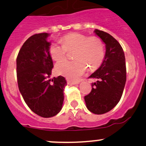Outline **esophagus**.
Listing matches in <instances>:
<instances>
[{
  "label": "esophagus",
  "mask_w": 146,
  "mask_h": 146,
  "mask_svg": "<svg viewBox=\"0 0 146 146\" xmlns=\"http://www.w3.org/2000/svg\"><path fill=\"white\" fill-rule=\"evenodd\" d=\"M67 83L68 84H70V85H73V84H79L80 82H75V81H70V80H68L67 81Z\"/></svg>",
  "instance_id": "34e87169"
}]
</instances>
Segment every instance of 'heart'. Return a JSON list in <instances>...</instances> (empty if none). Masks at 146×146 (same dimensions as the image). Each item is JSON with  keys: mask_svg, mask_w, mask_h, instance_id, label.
I'll return each instance as SVG.
<instances>
[{"mask_svg": "<svg viewBox=\"0 0 146 146\" xmlns=\"http://www.w3.org/2000/svg\"><path fill=\"white\" fill-rule=\"evenodd\" d=\"M62 43L50 45L49 52L55 61L65 58L67 52L74 50L75 61L62 60L55 65L59 75L76 80L85 73L88 66L93 70L98 68L105 58L103 42L98 36H89L80 33H70L62 39Z\"/></svg>", "mask_w": 146, "mask_h": 146, "instance_id": "heart-1", "label": "heart"}]
</instances>
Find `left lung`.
Listing matches in <instances>:
<instances>
[{"instance_id": "left-lung-1", "label": "left lung", "mask_w": 146, "mask_h": 146, "mask_svg": "<svg viewBox=\"0 0 146 146\" xmlns=\"http://www.w3.org/2000/svg\"><path fill=\"white\" fill-rule=\"evenodd\" d=\"M94 33L105 43L106 52L102 64L89 76L98 80L92 83L84 100L91 112L102 114L111 110L122 96L126 82L125 57L121 44L111 35L97 29Z\"/></svg>"}]
</instances>
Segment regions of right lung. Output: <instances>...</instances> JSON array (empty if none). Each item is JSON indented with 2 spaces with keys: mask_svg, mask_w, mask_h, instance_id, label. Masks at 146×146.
I'll use <instances>...</instances> for the list:
<instances>
[{
  "mask_svg": "<svg viewBox=\"0 0 146 146\" xmlns=\"http://www.w3.org/2000/svg\"><path fill=\"white\" fill-rule=\"evenodd\" d=\"M46 33L33 35L25 41L17 58L19 91L29 108L44 118L55 116L64 102L66 81L63 76L50 82L53 62L49 52L50 42Z\"/></svg>",
  "mask_w": 146,
  "mask_h": 146,
  "instance_id": "1",
  "label": "right lung"
}]
</instances>
